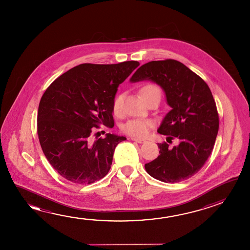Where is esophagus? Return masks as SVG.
Listing matches in <instances>:
<instances>
[{"mask_svg":"<svg viewBox=\"0 0 250 250\" xmlns=\"http://www.w3.org/2000/svg\"><path fill=\"white\" fill-rule=\"evenodd\" d=\"M131 140H133V141H135V142L139 144H143L146 142L145 139H139V138H136V137H132Z\"/></svg>","mask_w":250,"mask_h":250,"instance_id":"34e87169","label":"esophagus"}]
</instances>
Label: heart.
<instances>
[{
    "mask_svg": "<svg viewBox=\"0 0 250 250\" xmlns=\"http://www.w3.org/2000/svg\"><path fill=\"white\" fill-rule=\"evenodd\" d=\"M149 91H160V89L154 84H146L141 88L140 93L142 95L145 92H149ZM122 104H123V96L118 95L115 98L113 104H112L115 113H119L121 111ZM153 123L150 119H131L126 124H125L123 131L127 134L133 137H144L147 135Z\"/></svg>",
    "mask_w": 250,
    "mask_h": 250,
    "instance_id": "1",
    "label": "heart"
}]
</instances>
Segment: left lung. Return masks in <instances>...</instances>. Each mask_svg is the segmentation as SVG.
Segmentation results:
<instances>
[{
  "label": "left lung",
  "instance_id": "8db88e82",
  "mask_svg": "<svg viewBox=\"0 0 250 250\" xmlns=\"http://www.w3.org/2000/svg\"><path fill=\"white\" fill-rule=\"evenodd\" d=\"M144 80L160 85L172 108L158 132L180 140L172 149L166 142L158 144L160 155L145 168L151 177L166 183L187 180L204 166L215 143L219 116L212 92L201 77L172 59L145 63L130 79L131 83Z\"/></svg>",
  "mask_w": 250,
  "mask_h": 250
}]
</instances>
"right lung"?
<instances>
[{
  "mask_svg": "<svg viewBox=\"0 0 250 250\" xmlns=\"http://www.w3.org/2000/svg\"><path fill=\"white\" fill-rule=\"evenodd\" d=\"M139 65L137 61L83 63L57 78L42 95L37 134L49 164L66 180L91 184L110 171L115 148L126 138L107 133L91 141L92 128L114 126L118 87Z\"/></svg>",
  "mask_w": 250,
  "mask_h": 250,
  "instance_id": "obj_1",
  "label": "right lung"
}]
</instances>
